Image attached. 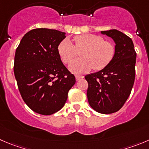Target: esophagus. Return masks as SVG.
I'll use <instances>...</instances> for the list:
<instances>
[{"mask_svg": "<svg viewBox=\"0 0 149 149\" xmlns=\"http://www.w3.org/2000/svg\"><path fill=\"white\" fill-rule=\"evenodd\" d=\"M83 78H84V76H81V75H76V80H79V79H83Z\"/></svg>", "mask_w": 149, "mask_h": 149, "instance_id": "esophagus-1", "label": "esophagus"}]
</instances>
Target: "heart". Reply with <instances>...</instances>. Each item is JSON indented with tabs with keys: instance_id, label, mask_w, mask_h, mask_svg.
Segmentation results:
<instances>
[{
	"instance_id": "1",
	"label": "heart",
	"mask_w": 149,
	"mask_h": 149,
	"mask_svg": "<svg viewBox=\"0 0 149 149\" xmlns=\"http://www.w3.org/2000/svg\"><path fill=\"white\" fill-rule=\"evenodd\" d=\"M74 45L69 38H64L58 46V53L63 63H68L80 51L82 58L72 62L69 70L75 74H82L92 68L100 70L106 67L113 60L116 52L114 44L105 41L103 37L95 34H83L73 38Z\"/></svg>"
}]
</instances>
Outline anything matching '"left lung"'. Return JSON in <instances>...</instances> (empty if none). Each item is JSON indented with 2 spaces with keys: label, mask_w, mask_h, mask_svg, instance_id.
<instances>
[{
  "label": "left lung",
  "mask_w": 149,
  "mask_h": 149,
  "mask_svg": "<svg viewBox=\"0 0 149 149\" xmlns=\"http://www.w3.org/2000/svg\"><path fill=\"white\" fill-rule=\"evenodd\" d=\"M113 38L116 52L105 68L85 76L88 102L95 111L109 114L122 108L129 97L135 77L136 52L132 39L117 30L101 32Z\"/></svg>",
  "instance_id": "obj_1"
}]
</instances>
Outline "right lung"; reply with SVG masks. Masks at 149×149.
Masks as SVG:
<instances>
[{
  "mask_svg": "<svg viewBox=\"0 0 149 149\" xmlns=\"http://www.w3.org/2000/svg\"><path fill=\"white\" fill-rule=\"evenodd\" d=\"M65 38L64 32L33 29L23 36L16 50L14 73L18 89L27 106L39 114L60 111L76 83L58 53Z\"/></svg>",
  "mask_w": 149,
  "mask_h": 149,
  "instance_id": "obj_1",
  "label": "right lung"
}]
</instances>
